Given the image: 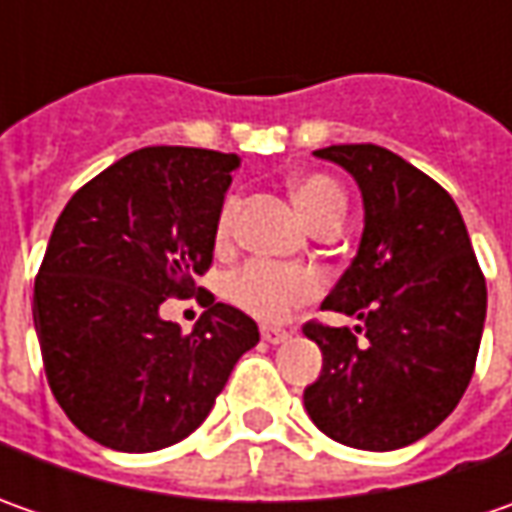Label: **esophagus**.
Wrapping results in <instances>:
<instances>
[{
	"label": "esophagus",
	"instance_id": "obj_1",
	"mask_svg": "<svg viewBox=\"0 0 512 512\" xmlns=\"http://www.w3.org/2000/svg\"><path fill=\"white\" fill-rule=\"evenodd\" d=\"M262 339H265L267 344H282L290 339V333L282 330V327H262Z\"/></svg>",
	"mask_w": 512,
	"mask_h": 512
}]
</instances>
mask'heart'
I'll use <instances>...</instances> for the list:
<instances>
[{"mask_svg": "<svg viewBox=\"0 0 512 512\" xmlns=\"http://www.w3.org/2000/svg\"><path fill=\"white\" fill-rule=\"evenodd\" d=\"M293 196H296L299 210L305 213V219L313 227H319L327 219H344L347 202H344L342 187L336 185L330 176L307 173V176L293 182ZM236 207H239V199L227 196L222 213H219V222H216L219 242H225L233 230ZM227 290H230V299L239 307H245L247 313H253L265 322H279V319H285L290 307L302 305L319 290V279L305 267L247 262L245 267H239L230 276Z\"/></svg>", "mask_w": 512, "mask_h": 512, "instance_id": "b5f03b06", "label": "heart"}]
</instances>
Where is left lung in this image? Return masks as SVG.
<instances>
[{
  "label": "left lung",
  "instance_id": "8db88e82",
  "mask_svg": "<svg viewBox=\"0 0 512 512\" xmlns=\"http://www.w3.org/2000/svg\"><path fill=\"white\" fill-rule=\"evenodd\" d=\"M362 190L364 230L325 310L356 316L364 332L307 322L322 373L305 410L333 442L399 450L419 442L464 396L487 316V285L450 193L393 150L330 145Z\"/></svg>",
  "mask_w": 512,
  "mask_h": 512
}]
</instances>
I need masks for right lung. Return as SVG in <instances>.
<instances>
[{"mask_svg": "<svg viewBox=\"0 0 512 512\" xmlns=\"http://www.w3.org/2000/svg\"><path fill=\"white\" fill-rule=\"evenodd\" d=\"M236 153L142 148L79 187L56 219L33 285L50 390L88 439L153 453L205 422L259 327L207 302L190 333L165 322L213 262ZM199 293V296H205Z\"/></svg>", "mask_w": 512, "mask_h": 512, "instance_id": "add662e5", "label": "right lung"}]
</instances>
